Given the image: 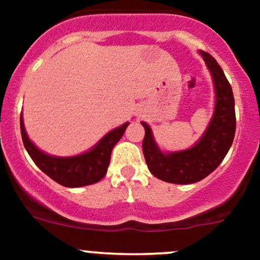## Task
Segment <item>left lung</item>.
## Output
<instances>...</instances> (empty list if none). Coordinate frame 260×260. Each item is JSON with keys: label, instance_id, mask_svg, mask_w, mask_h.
I'll return each mask as SVG.
<instances>
[{"label": "left lung", "instance_id": "1", "mask_svg": "<svg viewBox=\"0 0 260 260\" xmlns=\"http://www.w3.org/2000/svg\"><path fill=\"white\" fill-rule=\"evenodd\" d=\"M210 70L216 90V107L205 135L192 148L164 154L154 143L151 128L145 122L142 149L148 170L157 179L171 183H193L205 179L224 159L235 136V106L232 85L221 67L208 52L201 51Z\"/></svg>", "mask_w": 260, "mask_h": 260}]
</instances>
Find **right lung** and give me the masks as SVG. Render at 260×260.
Wrapping results in <instances>:
<instances>
[{"mask_svg": "<svg viewBox=\"0 0 260 260\" xmlns=\"http://www.w3.org/2000/svg\"><path fill=\"white\" fill-rule=\"evenodd\" d=\"M128 124L129 123H124L104 136L91 151L79 156L61 158L44 153L28 140L23 127L22 115H20L21 137L27 153L44 174L65 187H80L95 183L103 179L111 161L112 149L122 138Z\"/></svg>", "mask_w": 260, "mask_h": 260, "instance_id": "add662e5", "label": "right lung"}]
</instances>
